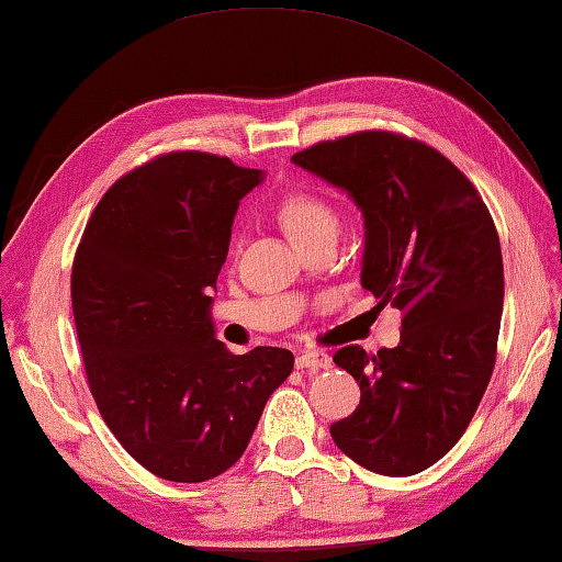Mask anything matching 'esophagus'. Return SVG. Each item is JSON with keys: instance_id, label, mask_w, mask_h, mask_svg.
<instances>
[{"instance_id": "obj_1", "label": "esophagus", "mask_w": 562, "mask_h": 562, "mask_svg": "<svg viewBox=\"0 0 562 562\" xmlns=\"http://www.w3.org/2000/svg\"><path fill=\"white\" fill-rule=\"evenodd\" d=\"M333 359L325 355V351H302L296 357V369L302 371H321V369H330Z\"/></svg>"}]
</instances>
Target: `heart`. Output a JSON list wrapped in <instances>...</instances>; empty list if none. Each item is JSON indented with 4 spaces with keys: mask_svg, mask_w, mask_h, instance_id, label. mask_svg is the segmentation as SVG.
I'll return each mask as SVG.
<instances>
[{
    "mask_svg": "<svg viewBox=\"0 0 562 562\" xmlns=\"http://www.w3.org/2000/svg\"><path fill=\"white\" fill-rule=\"evenodd\" d=\"M278 220L296 249L318 237H335L340 227L335 207L313 191L286 193L278 203Z\"/></svg>",
    "mask_w": 562,
    "mask_h": 562,
    "instance_id": "obj_1",
    "label": "heart"
}]
</instances>
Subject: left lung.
Returning a JSON list of instances; mask_svg holds the SVG:
<instances>
[{
  "label": "left lung",
  "instance_id": "8db88e82",
  "mask_svg": "<svg viewBox=\"0 0 562 562\" xmlns=\"http://www.w3.org/2000/svg\"><path fill=\"white\" fill-rule=\"evenodd\" d=\"M345 191L363 217L361 286L404 313L400 345L342 347L359 407L330 426L369 472L412 476L462 438L486 393L503 313V256L488 207L426 143L387 132L323 140L292 155Z\"/></svg>",
  "mask_w": 562,
  "mask_h": 562
}]
</instances>
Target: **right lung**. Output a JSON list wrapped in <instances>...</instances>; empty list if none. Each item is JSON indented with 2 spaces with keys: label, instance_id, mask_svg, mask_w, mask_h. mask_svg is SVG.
<instances>
[{
  "label": "right lung",
  "instance_id": "right-lung-1",
  "mask_svg": "<svg viewBox=\"0 0 562 562\" xmlns=\"http://www.w3.org/2000/svg\"><path fill=\"white\" fill-rule=\"evenodd\" d=\"M263 169L167 153L122 177L88 220L71 306L104 424L155 476L201 484L237 462L294 355H232L211 316L239 201Z\"/></svg>",
  "mask_w": 562,
  "mask_h": 562
}]
</instances>
